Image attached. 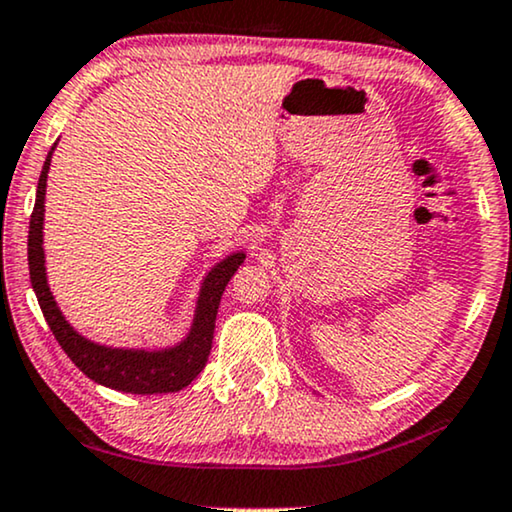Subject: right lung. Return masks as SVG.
Listing matches in <instances>:
<instances>
[{"label":"right lung","mask_w":512,"mask_h":512,"mask_svg":"<svg viewBox=\"0 0 512 512\" xmlns=\"http://www.w3.org/2000/svg\"><path fill=\"white\" fill-rule=\"evenodd\" d=\"M56 143L39 174L35 209L30 216V235H28V265L30 282L35 289L39 308H42L44 320L49 324L56 341L61 343L65 355L84 371L91 381L101 383L105 388L119 390V393L131 395H155V393H178L190 386L192 378L207 364L211 353V341H214L216 313L218 303L230 277L244 263V251H232L204 275L202 287H199L195 315L183 341L167 348H112L79 334L58 308L56 298L49 289L46 280V258H44V195H46V176H49L51 155Z\"/></svg>","instance_id":"obj_1"}]
</instances>
